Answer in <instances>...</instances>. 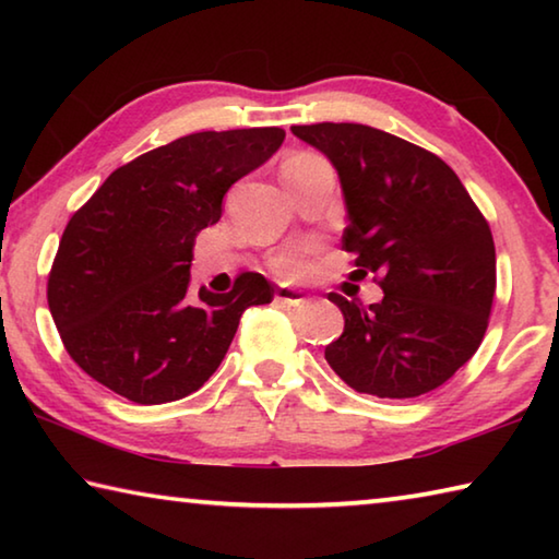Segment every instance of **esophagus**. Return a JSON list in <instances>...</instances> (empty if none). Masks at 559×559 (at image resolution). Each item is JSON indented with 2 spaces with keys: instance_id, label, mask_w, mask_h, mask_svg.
Wrapping results in <instances>:
<instances>
[{
  "instance_id": "obj_1",
  "label": "esophagus",
  "mask_w": 559,
  "mask_h": 559,
  "mask_svg": "<svg viewBox=\"0 0 559 559\" xmlns=\"http://www.w3.org/2000/svg\"><path fill=\"white\" fill-rule=\"evenodd\" d=\"M273 300L283 302V306H302V302L308 300V296L302 290H298V288L281 286V288H276V293H273Z\"/></svg>"
}]
</instances>
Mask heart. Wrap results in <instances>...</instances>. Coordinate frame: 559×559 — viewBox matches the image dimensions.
<instances>
[{
  "mask_svg": "<svg viewBox=\"0 0 559 559\" xmlns=\"http://www.w3.org/2000/svg\"><path fill=\"white\" fill-rule=\"evenodd\" d=\"M310 157H316V155H308V153L290 155L286 163H283V169L298 165V163H306V159H310ZM313 257H316V249L310 243L293 246V249L281 251L278 257L273 259V269H276L278 276H283V278H300V276H306L310 269H313Z\"/></svg>",
  "mask_w": 559,
  "mask_h": 559,
  "instance_id": "heart-1",
  "label": "heart"
}]
</instances>
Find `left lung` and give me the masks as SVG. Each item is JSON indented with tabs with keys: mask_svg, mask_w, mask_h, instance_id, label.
<instances>
[{
	"mask_svg": "<svg viewBox=\"0 0 559 559\" xmlns=\"http://www.w3.org/2000/svg\"><path fill=\"white\" fill-rule=\"evenodd\" d=\"M335 165L343 249L384 290L365 308L337 293L345 330L325 347L340 380L382 400L437 390L476 353L496 296V246L456 173L429 150L359 122L293 126Z\"/></svg>",
	"mask_w": 559,
	"mask_h": 559,
	"instance_id": "obj_1",
	"label": "left lung"
}]
</instances>
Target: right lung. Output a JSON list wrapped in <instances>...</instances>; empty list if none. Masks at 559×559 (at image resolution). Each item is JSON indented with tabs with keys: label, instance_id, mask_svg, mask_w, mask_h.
Returning a JSON list of instances; mask_svg holds the SVG:
<instances>
[{
	"label": "right lung",
	"instance_id": "obj_1",
	"mask_svg": "<svg viewBox=\"0 0 559 559\" xmlns=\"http://www.w3.org/2000/svg\"><path fill=\"white\" fill-rule=\"evenodd\" d=\"M283 138L281 128L192 132L118 167L71 216L46 298L83 372L135 404L182 400L216 372L243 310L271 302L273 286L246 271L229 293H192L194 239Z\"/></svg>",
	"mask_w": 559,
	"mask_h": 559
}]
</instances>
